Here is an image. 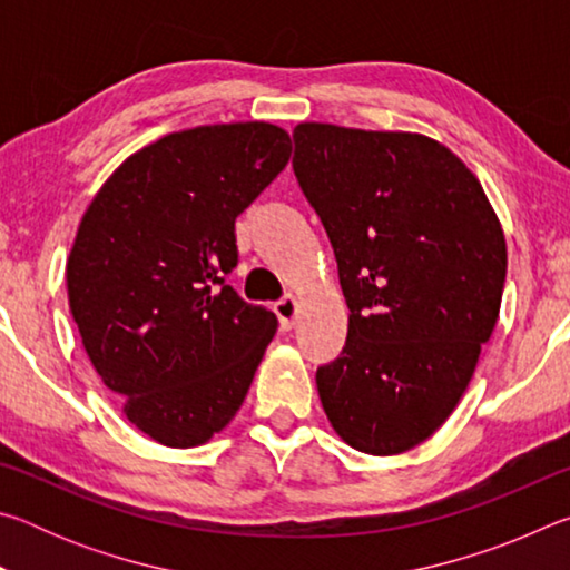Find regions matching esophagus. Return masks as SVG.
I'll return each mask as SVG.
<instances>
[{
    "label": "esophagus",
    "mask_w": 570,
    "mask_h": 570,
    "mask_svg": "<svg viewBox=\"0 0 570 570\" xmlns=\"http://www.w3.org/2000/svg\"><path fill=\"white\" fill-rule=\"evenodd\" d=\"M274 312L278 316V324H282V330H292L296 324V316H298V302L294 296H286L282 302H276Z\"/></svg>",
    "instance_id": "esophagus-1"
}]
</instances>
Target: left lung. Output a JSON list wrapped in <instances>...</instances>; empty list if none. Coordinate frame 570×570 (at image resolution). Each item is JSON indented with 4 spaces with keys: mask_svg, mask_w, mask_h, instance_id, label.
Masks as SVG:
<instances>
[{
    "mask_svg": "<svg viewBox=\"0 0 570 570\" xmlns=\"http://www.w3.org/2000/svg\"><path fill=\"white\" fill-rule=\"evenodd\" d=\"M294 146L350 306L342 354L316 370L322 407L346 445L400 455L458 407L495 330L503 228L480 180L428 135L298 122Z\"/></svg>",
    "mask_w": 570,
    "mask_h": 570,
    "instance_id": "left-lung-1",
    "label": "left lung"
}]
</instances>
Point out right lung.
<instances>
[{"mask_svg":"<svg viewBox=\"0 0 570 570\" xmlns=\"http://www.w3.org/2000/svg\"><path fill=\"white\" fill-rule=\"evenodd\" d=\"M288 132L228 122L170 132L105 180L67 258L72 320L122 414L166 448L236 417L276 316L246 304L236 218L286 168Z\"/></svg>","mask_w":570,"mask_h":570,"instance_id":"obj_1","label":"right lung"}]
</instances>
